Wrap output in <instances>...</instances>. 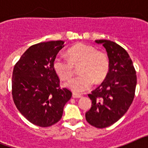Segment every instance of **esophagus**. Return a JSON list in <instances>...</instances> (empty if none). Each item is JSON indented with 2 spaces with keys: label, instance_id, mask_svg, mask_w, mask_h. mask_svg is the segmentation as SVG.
<instances>
[{
  "label": "esophagus",
  "instance_id": "obj_1",
  "mask_svg": "<svg viewBox=\"0 0 148 148\" xmlns=\"http://www.w3.org/2000/svg\"><path fill=\"white\" fill-rule=\"evenodd\" d=\"M82 95H79V94H77V93H73V97L74 99H78V98H81Z\"/></svg>",
  "mask_w": 148,
  "mask_h": 148
}]
</instances>
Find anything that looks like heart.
<instances>
[{
  "label": "heart",
  "instance_id": "1",
  "mask_svg": "<svg viewBox=\"0 0 148 148\" xmlns=\"http://www.w3.org/2000/svg\"><path fill=\"white\" fill-rule=\"evenodd\" d=\"M68 58L57 56L53 60V69L62 81L70 80L74 75L75 67L79 66L81 75L66 84L75 92H83L92 87L93 82H101L110 70V60L104 52L97 51L94 47L85 44L73 46L67 52Z\"/></svg>",
  "mask_w": 148,
  "mask_h": 148
}]
</instances>
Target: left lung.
<instances>
[{
  "label": "left lung",
  "instance_id": "left-lung-1",
  "mask_svg": "<svg viewBox=\"0 0 148 148\" xmlns=\"http://www.w3.org/2000/svg\"><path fill=\"white\" fill-rule=\"evenodd\" d=\"M106 49L110 60L108 75L88 96L92 107L86 120L92 126L104 128L113 125L125 114L135 96L136 72L127 52L109 40H95Z\"/></svg>",
  "mask_w": 148,
  "mask_h": 148
}]
</instances>
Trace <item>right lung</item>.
Masks as SVG:
<instances>
[{
    "instance_id": "obj_1",
    "label": "right lung",
    "mask_w": 148,
    "mask_h": 148,
    "mask_svg": "<svg viewBox=\"0 0 148 148\" xmlns=\"http://www.w3.org/2000/svg\"><path fill=\"white\" fill-rule=\"evenodd\" d=\"M63 40L31 46L15 64L12 95L16 108L28 121L42 127L52 126L62 117L72 92L60 87L53 60L64 47Z\"/></svg>"
}]
</instances>
